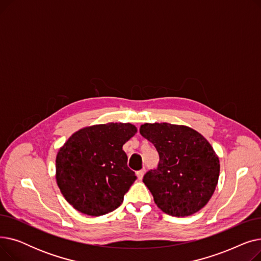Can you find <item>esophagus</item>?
<instances>
[{"label":"esophagus","instance_id":"obj_1","mask_svg":"<svg viewBox=\"0 0 261 261\" xmlns=\"http://www.w3.org/2000/svg\"><path fill=\"white\" fill-rule=\"evenodd\" d=\"M144 174H145V169H142V170H140V171L136 172V176H138V179H139V180H142V179H143Z\"/></svg>","mask_w":261,"mask_h":261}]
</instances>
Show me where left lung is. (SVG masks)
<instances>
[{
	"instance_id": "8db88e82",
	"label": "left lung",
	"mask_w": 261,
	"mask_h": 261,
	"mask_svg": "<svg viewBox=\"0 0 261 261\" xmlns=\"http://www.w3.org/2000/svg\"><path fill=\"white\" fill-rule=\"evenodd\" d=\"M140 132L160 155L158 169L143 179L158 207L174 217L203 208L215 193L220 173V161L210 142L193 128L168 122H146Z\"/></svg>"
}]
</instances>
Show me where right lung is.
Returning a JSON list of instances; mask_svg holds the SVG:
<instances>
[{
  "instance_id": "right-lung-1",
  "label": "right lung",
  "mask_w": 261,
  "mask_h": 261,
  "mask_svg": "<svg viewBox=\"0 0 261 261\" xmlns=\"http://www.w3.org/2000/svg\"><path fill=\"white\" fill-rule=\"evenodd\" d=\"M136 132L129 122L100 123L76 131L60 147L56 182L76 211L98 217L121 204L136 179L122 146Z\"/></svg>"
}]
</instances>
